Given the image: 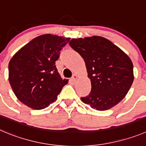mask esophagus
I'll return each mask as SVG.
<instances>
[{"label": "esophagus", "instance_id": "obj_1", "mask_svg": "<svg viewBox=\"0 0 146 146\" xmlns=\"http://www.w3.org/2000/svg\"><path fill=\"white\" fill-rule=\"evenodd\" d=\"M77 79H78V76H77V75H76V74L73 75V77H72V78H71L72 81H73V82H76V81Z\"/></svg>", "mask_w": 146, "mask_h": 146}]
</instances>
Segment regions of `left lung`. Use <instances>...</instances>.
Masks as SVG:
<instances>
[{"instance_id":"8db88e82","label":"left lung","mask_w":146,"mask_h":146,"mask_svg":"<svg viewBox=\"0 0 146 146\" xmlns=\"http://www.w3.org/2000/svg\"><path fill=\"white\" fill-rule=\"evenodd\" d=\"M69 44L84 60L92 84L90 94L81 101L99 111L119 103L134 80L133 62L127 54L99 36L72 39Z\"/></svg>"}]
</instances>
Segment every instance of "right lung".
Here are the masks:
<instances>
[{
	"label": "right lung",
	"instance_id": "right-lung-1",
	"mask_svg": "<svg viewBox=\"0 0 146 146\" xmlns=\"http://www.w3.org/2000/svg\"><path fill=\"white\" fill-rule=\"evenodd\" d=\"M69 40L70 38L51 34L40 35L12 57L9 63V81L23 104L39 110L57 100L68 80L61 78L55 61Z\"/></svg>",
	"mask_w": 146,
	"mask_h": 146
}]
</instances>
